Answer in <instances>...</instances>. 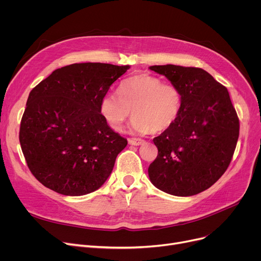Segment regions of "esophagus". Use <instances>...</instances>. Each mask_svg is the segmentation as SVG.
<instances>
[{
	"label": "esophagus",
	"mask_w": 261,
	"mask_h": 261,
	"mask_svg": "<svg viewBox=\"0 0 261 261\" xmlns=\"http://www.w3.org/2000/svg\"><path fill=\"white\" fill-rule=\"evenodd\" d=\"M128 143L132 146H140L142 144H144L143 140H139V139H135V138H131L128 140Z\"/></svg>",
	"instance_id": "obj_1"
}]
</instances>
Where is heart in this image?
I'll return each mask as SVG.
<instances>
[{
    "mask_svg": "<svg viewBox=\"0 0 261 261\" xmlns=\"http://www.w3.org/2000/svg\"><path fill=\"white\" fill-rule=\"evenodd\" d=\"M182 93L171 84L151 74H138L123 80L118 94L107 93L99 101V112L110 128L120 131L133 114L132 129L146 134L171 128L182 111Z\"/></svg>",
    "mask_w": 261,
    "mask_h": 261,
    "instance_id": "obj_1",
    "label": "heart"
}]
</instances>
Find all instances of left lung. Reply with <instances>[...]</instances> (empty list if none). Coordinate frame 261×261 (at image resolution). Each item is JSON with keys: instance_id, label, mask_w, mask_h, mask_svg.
I'll return each instance as SVG.
<instances>
[{"instance_id": "left-lung-1", "label": "left lung", "mask_w": 261, "mask_h": 261, "mask_svg": "<svg viewBox=\"0 0 261 261\" xmlns=\"http://www.w3.org/2000/svg\"><path fill=\"white\" fill-rule=\"evenodd\" d=\"M182 93L174 125L153 139L159 153L148 173L167 194L189 197L215 184L227 169L239 136V118L227 89L206 71L180 65H152Z\"/></svg>"}]
</instances>
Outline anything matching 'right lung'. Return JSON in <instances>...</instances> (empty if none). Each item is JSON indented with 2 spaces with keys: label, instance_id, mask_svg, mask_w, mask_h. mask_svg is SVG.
I'll use <instances>...</instances> for the list:
<instances>
[{
  "label": "right lung",
  "instance_id": "right-lung-1",
  "mask_svg": "<svg viewBox=\"0 0 261 261\" xmlns=\"http://www.w3.org/2000/svg\"><path fill=\"white\" fill-rule=\"evenodd\" d=\"M129 65L87 62L55 70L30 93L19 140L31 172L64 196L98 189L128 144L108 126L99 101Z\"/></svg>",
  "mask_w": 261,
  "mask_h": 261
}]
</instances>
